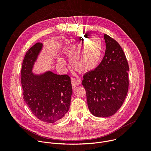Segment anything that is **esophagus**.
I'll use <instances>...</instances> for the list:
<instances>
[{
  "mask_svg": "<svg viewBox=\"0 0 151 151\" xmlns=\"http://www.w3.org/2000/svg\"><path fill=\"white\" fill-rule=\"evenodd\" d=\"M71 82H72V87L74 88L76 87H77V86L81 85V80L79 78H72Z\"/></svg>",
  "mask_w": 151,
  "mask_h": 151,
  "instance_id": "esophagus-1",
  "label": "esophagus"
}]
</instances>
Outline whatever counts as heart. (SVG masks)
Returning <instances> with one entry per match:
<instances>
[{"label":"heart","instance_id":"b5f03b06","mask_svg":"<svg viewBox=\"0 0 151 151\" xmlns=\"http://www.w3.org/2000/svg\"><path fill=\"white\" fill-rule=\"evenodd\" d=\"M82 42H79L69 52L70 62L72 66L79 72H88L95 69L101 57V45L99 40L93 39L86 43L82 50ZM58 63L64 64L62 58L58 59Z\"/></svg>","mask_w":151,"mask_h":151}]
</instances>
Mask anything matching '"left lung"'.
Here are the masks:
<instances>
[{"label": "left lung", "mask_w": 151, "mask_h": 151, "mask_svg": "<svg viewBox=\"0 0 151 151\" xmlns=\"http://www.w3.org/2000/svg\"><path fill=\"white\" fill-rule=\"evenodd\" d=\"M106 51L99 65L86 73L82 81L87 94L88 107L97 117L115 114L122 105L128 89L129 66L120 45L104 35Z\"/></svg>", "instance_id": "obj_1"}]
</instances>
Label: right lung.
Returning a JSON list of instances; mask_svg holds the SVG:
<instances>
[{
	"label": "right lung",
	"instance_id": "add662e5",
	"mask_svg": "<svg viewBox=\"0 0 151 151\" xmlns=\"http://www.w3.org/2000/svg\"><path fill=\"white\" fill-rule=\"evenodd\" d=\"M36 43L26 53L21 68L23 99L32 114L39 120L54 123L64 118L70 104L72 87L68 75L51 71L41 75L32 73L35 62L42 48Z\"/></svg>",
	"mask_w": 151,
	"mask_h": 151
}]
</instances>
